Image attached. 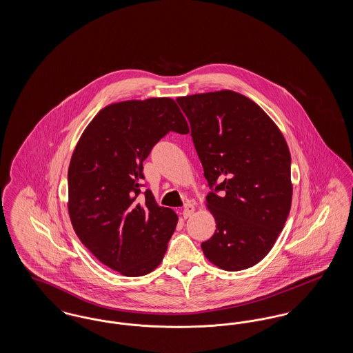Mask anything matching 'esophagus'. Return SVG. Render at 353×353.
<instances>
[{"instance_id":"1","label":"esophagus","mask_w":353,"mask_h":353,"mask_svg":"<svg viewBox=\"0 0 353 353\" xmlns=\"http://www.w3.org/2000/svg\"><path fill=\"white\" fill-rule=\"evenodd\" d=\"M193 213H194V206L192 203H185L184 209H183L184 219H189Z\"/></svg>"}]
</instances>
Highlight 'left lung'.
<instances>
[{
	"label": "left lung",
	"instance_id": "8db88e82",
	"mask_svg": "<svg viewBox=\"0 0 353 353\" xmlns=\"http://www.w3.org/2000/svg\"><path fill=\"white\" fill-rule=\"evenodd\" d=\"M176 101L212 189L206 202L217 229L202 252L219 269H249L269 254L291 209L285 137L258 104L230 90Z\"/></svg>",
	"mask_w": 353,
	"mask_h": 353
}]
</instances>
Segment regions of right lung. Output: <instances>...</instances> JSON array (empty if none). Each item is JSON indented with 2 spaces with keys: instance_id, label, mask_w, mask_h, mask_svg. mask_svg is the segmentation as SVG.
Returning a JSON list of instances; mask_svg holds the SVG:
<instances>
[{
  "instance_id": "obj_1",
  "label": "right lung",
  "mask_w": 353,
  "mask_h": 353,
  "mask_svg": "<svg viewBox=\"0 0 353 353\" xmlns=\"http://www.w3.org/2000/svg\"><path fill=\"white\" fill-rule=\"evenodd\" d=\"M169 132H189L170 98L107 105L81 136L68 167V214L84 246L125 276L156 269L167 252L177 214L144 192L143 161Z\"/></svg>"
}]
</instances>
